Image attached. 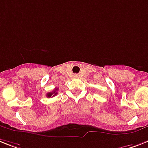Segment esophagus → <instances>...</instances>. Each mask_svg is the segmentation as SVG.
I'll return each instance as SVG.
<instances>
[{
    "label": "esophagus",
    "instance_id": "34e87169",
    "mask_svg": "<svg viewBox=\"0 0 148 148\" xmlns=\"http://www.w3.org/2000/svg\"><path fill=\"white\" fill-rule=\"evenodd\" d=\"M73 76L75 77V78H78V77H79V75H78V74H74Z\"/></svg>",
    "mask_w": 148,
    "mask_h": 148
}]
</instances>
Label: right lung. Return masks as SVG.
Returning a JSON list of instances; mask_svg holds the SVG:
<instances>
[{"label":"right lung","mask_w":148,"mask_h":148,"mask_svg":"<svg viewBox=\"0 0 148 148\" xmlns=\"http://www.w3.org/2000/svg\"><path fill=\"white\" fill-rule=\"evenodd\" d=\"M57 91H58V88H56L53 91H51V92H49V93L47 94V97H51V96H52V97H54V96H56V95H57Z\"/></svg>","instance_id":"right-lung-1"}]
</instances>
